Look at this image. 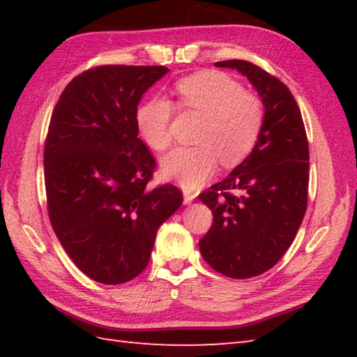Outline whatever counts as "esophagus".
<instances>
[{
	"instance_id": "1",
	"label": "esophagus",
	"mask_w": 357,
	"mask_h": 357,
	"mask_svg": "<svg viewBox=\"0 0 357 357\" xmlns=\"http://www.w3.org/2000/svg\"><path fill=\"white\" fill-rule=\"evenodd\" d=\"M196 198V193L184 190V204H190Z\"/></svg>"
}]
</instances>
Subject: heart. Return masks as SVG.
Masks as SVG:
<instances>
[{
    "label": "heart",
    "mask_w": 357,
    "mask_h": 357,
    "mask_svg": "<svg viewBox=\"0 0 357 357\" xmlns=\"http://www.w3.org/2000/svg\"><path fill=\"white\" fill-rule=\"evenodd\" d=\"M179 105L204 116L196 144L172 151L161 162L165 178L187 190L213 176L219 159L233 167L252 153L264 126V107L256 96L245 93L238 81L218 70L198 72L174 86ZM173 104L164 96H151L136 110V127L150 149L162 151L172 144Z\"/></svg>",
    "instance_id": "heart-1"
}]
</instances>
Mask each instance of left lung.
I'll list each match as a JSON object with an SVG mask.
<instances>
[{"instance_id":"obj_1","label":"left lung","mask_w":357,"mask_h":357,"mask_svg":"<svg viewBox=\"0 0 357 357\" xmlns=\"http://www.w3.org/2000/svg\"><path fill=\"white\" fill-rule=\"evenodd\" d=\"M247 77L264 104L259 139L221 183L199 195L213 225L199 241L211 268L233 279L262 275L282 257L307 210L310 153L304 121L290 90L242 59L215 63Z\"/></svg>"}]
</instances>
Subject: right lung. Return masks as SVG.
<instances>
[{
    "label": "right lung",
    "instance_id": "add662e5",
    "mask_svg": "<svg viewBox=\"0 0 357 357\" xmlns=\"http://www.w3.org/2000/svg\"><path fill=\"white\" fill-rule=\"evenodd\" d=\"M164 66H100L73 78L53 109L44 147L50 224L75 265L118 285L144 271L179 188L147 187L156 167L136 110Z\"/></svg>",
    "mask_w": 357,
    "mask_h": 357
}]
</instances>
